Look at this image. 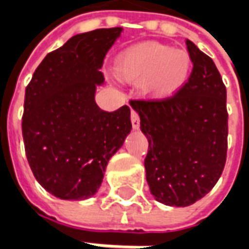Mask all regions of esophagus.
I'll return each mask as SVG.
<instances>
[{"instance_id": "esophagus-1", "label": "esophagus", "mask_w": 249, "mask_h": 249, "mask_svg": "<svg viewBox=\"0 0 249 249\" xmlns=\"http://www.w3.org/2000/svg\"><path fill=\"white\" fill-rule=\"evenodd\" d=\"M130 121H132L133 129H139V126H140V117H139V113L136 112L135 109L130 110Z\"/></svg>"}]
</instances>
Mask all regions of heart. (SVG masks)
Instances as JSON below:
<instances>
[{
    "label": "heart",
    "mask_w": 249,
    "mask_h": 249,
    "mask_svg": "<svg viewBox=\"0 0 249 249\" xmlns=\"http://www.w3.org/2000/svg\"><path fill=\"white\" fill-rule=\"evenodd\" d=\"M117 71L126 81H140L141 90L148 97L165 98L187 84L192 58L181 49L160 42H142L120 54Z\"/></svg>",
    "instance_id": "b5f03b06"
}]
</instances>
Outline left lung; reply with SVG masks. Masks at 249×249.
Instances as JSON below:
<instances>
[{"mask_svg":"<svg viewBox=\"0 0 249 249\" xmlns=\"http://www.w3.org/2000/svg\"><path fill=\"white\" fill-rule=\"evenodd\" d=\"M193 68L187 84L165 98L130 100L148 139L146 181L157 201L188 207L223 173L228 148L227 89L212 58L187 40Z\"/></svg>","mask_w":249,"mask_h":249,"instance_id":"left-lung-1","label":"left lung"}]
</instances>
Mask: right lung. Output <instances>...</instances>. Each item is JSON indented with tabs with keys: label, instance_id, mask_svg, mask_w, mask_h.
Returning <instances> with one entry per match:
<instances>
[{
	"label": "right lung",
	"instance_id": "right-lung-1",
	"mask_svg": "<svg viewBox=\"0 0 249 249\" xmlns=\"http://www.w3.org/2000/svg\"><path fill=\"white\" fill-rule=\"evenodd\" d=\"M121 28L71 37L48 53L25 90L22 137L36 180L64 200L97 192L109 159L132 129L130 108L105 112L94 101L100 68Z\"/></svg>",
	"mask_w": 249,
	"mask_h": 249
}]
</instances>
